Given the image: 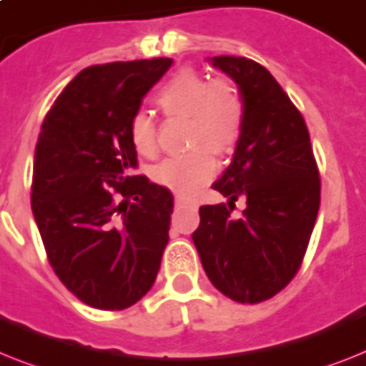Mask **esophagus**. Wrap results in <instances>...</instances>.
I'll use <instances>...</instances> for the list:
<instances>
[{
  "label": "esophagus",
  "instance_id": "34e87169",
  "mask_svg": "<svg viewBox=\"0 0 366 366\" xmlns=\"http://www.w3.org/2000/svg\"><path fill=\"white\" fill-rule=\"evenodd\" d=\"M186 203H188V199L184 197V195H174V207H177V209L184 207Z\"/></svg>",
  "mask_w": 366,
  "mask_h": 366
}]
</instances>
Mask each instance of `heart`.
<instances>
[{"label":"heart","mask_w":366,"mask_h":366,"mask_svg":"<svg viewBox=\"0 0 366 366\" xmlns=\"http://www.w3.org/2000/svg\"><path fill=\"white\" fill-rule=\"evenodd\" d=\"M157 105L167 116L189 120L188 142L192 152L169 157L154 169L157 184L189 195L216 173L214 154H227L239 141L244 105L229 82H210L195 69H180L157 94ZM129 141L142 156L157 152V132L152 116L137 111L129 120Z\"/></svg>","instance_id":"obj_1"}]
</instances>
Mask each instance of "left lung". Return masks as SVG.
I'll return each instance as SVG.
<instances>
[{
  "mask_svg": "<svg viewBox=\"0 0 366 366\" xmlns=\"http://www.w3.org/2000/svg\"><path fill=\"white\" fill-rule=\"evenodd\" d=\"M234 80L244 120L231 165L212 184L227 204L199 209L193 231L212 286L237 302L267 301L301 267L320 210V173L301 112L269 71L254 59L210 58ZM243 216H230L234 201Z\"/></svg>",
  "mask_w": 366,
  "mask_h": 366,
  "instance_id": "8db88e82",
  "label": "left lung"
}]
</instances>
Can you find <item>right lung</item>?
Segmentation results:
<instances>
[{"instance_id": "obj_1", "label": "right lung", "mask_w": 366, "mask_h": 366, "mask_svg": "<svg viewBox=\"0 0 366 366\" xmlns=\"http://www.w3.org/2000/svg\"><path fill=\"white\" fill-rule=\"evenodd\" d=\"M171 58L86 67L44 116L31 210L61 284L88 307L124 310L156 282L173 193L132 177L129 120Z\"/></svg>"}]
</instances>
